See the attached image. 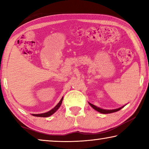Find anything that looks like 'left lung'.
<instances>
[{"label":"left lung","mask_w":149,"mask_h":149,"mask_svg":"<svg viewBox=\"0 0 149 149\" xmlns=\"http://www.w3.org/2000/svg\"><path fill=\"white\" fill-rule=\"evenodd\" d=\"M89 105L93 109H95V110H97V112H99L100 113H101V114H110V113H113V112H117V111H119L120 110L122 109V108H123L125 107L124 106H123V107H120V108H116V109H113V110H107V109H103V108H100L99 107H97V106H95L94 104H91V103L89 102Z\"/></svg>","instance_id":"obj_1"}]
</instances>
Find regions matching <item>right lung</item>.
<instances>
[{
	"mask_svg": "<svg viewBox=\"0 0 149 149\" xmlns=\"http://www.w3.org/2000/svg\"><path fill=\"white\" fill-rule=\"evenodd\" d=\"M63 98H64V97H62V98L61 99V100H60V102H59L58 103L57 105H56V107H55L54 108H52V110H49V112H45V113H42V114H32V115H33V116H37V117H45V118H46V117H49V116H50L52 115V114H54V112H56V111L58 110V108H60V106H61L62 103Z\"/></svg>",
	"mask_w": 149,
	"mask_h": 149,
	"instance_id": "right-lung-1",
	"label": "right lung"
}]
</instances>
